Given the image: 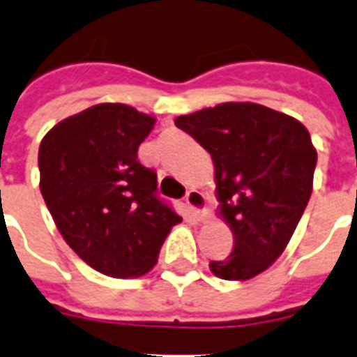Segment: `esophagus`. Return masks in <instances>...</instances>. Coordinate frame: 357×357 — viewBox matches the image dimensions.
<instances>
[{"label":"esophagus","mask_w":357,"mask_h":357,"mask_svg":"<svg viewBox=\"0 0 357 357\" xmlns=\"http://www.w3.org/2000/svg\"><path fill=\"white\" fill-rule=\"evenodd\" d=\"M185 202H187V206L193 210L197 216L199 218L206 216V197H204L201 191H197V189L187 191Z\"/></svg>","instance_id":"34e87169"}]
</instances>
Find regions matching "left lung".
I'll return each instance as SVG.
<instances>
[{
  "instance_id": "left-lung-1",
  "label": "left lung",
  "mask_w": 357,
  "mask_h": 357,
  "mask_svg": "<svg viewBox=\"0 0 357 357\" xmlns=\"http://www.w3.org/2000/svg\"><path fill=\"white\" fill-rule=\"evenodd\" d=\"M212 155L220 214L231 255L210 262L227 281L252 279L289 245L314 185L317 153L296 118L256 102H222L176 118Z\"/></svg>"
}]
</instances>
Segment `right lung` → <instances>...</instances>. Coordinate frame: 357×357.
Segmentation results:
<instances>
[{"instance_id":"obj_1","label":"right lung","mask_w":357,"mask_h":357,"mask_svg":"<svg viewBox=\"0 0 357 357\" xmlns=\"http://www.w3.org/2000/svg\"><path fill=\"white\" fill-rule=\"evenodd\" d=\"M155 118L101 102L53 126L40 143V191L66 245L109 277L153 269L181 218L156 193V174L137 160Z\"/></svg>"}]
</instances>
